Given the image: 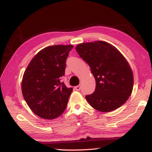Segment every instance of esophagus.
<instances>
[{
	"instance_id": "1",
	"label": "esophagus",
	"mask_w": 152,
	"mask_h": 152,
	"mask_svg": "<svg viewBox=\"0 0 152 152\" xmlns=\"http://www.w3.org/2000/svg\"><path fill=\"white\" fill-rule=\"evenodd\" d=\"M74 88H75V89L76 90V91H80V89H81V86H80V85H78V86H76L74 87Z\"/></svg>"
}]
</instances>
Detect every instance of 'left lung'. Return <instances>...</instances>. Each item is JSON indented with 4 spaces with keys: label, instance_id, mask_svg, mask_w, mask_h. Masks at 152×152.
Returning a JSON list of instances; mask_svg holds the SVG:
<instances>
[{
    "label": "left lung",
    "instance_id": "left-lung-1",
    "mask_svg": "<svg viewBox=\"0 0 152 152\" xmlns=\"http://www.w3.org/2000/svg\"><path fill=\"white\" fill-rule=\"evenodd\" d=\"M77 52L88 64L96 80L93 93L86 99L97 110L110 112L127 101L133 86V75L129 64L120 51L101 41L80 43Z\"/></svg>",
    "mask_w": 152,
    "mask_h": 152
}]
</instances>
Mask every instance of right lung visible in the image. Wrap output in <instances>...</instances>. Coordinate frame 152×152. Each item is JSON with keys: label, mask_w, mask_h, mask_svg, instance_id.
<instances>
[{"label": "right lung", "mask_w": 152, "mask_h": 152, "mask_svg": "<svg viewBox=\"0 0 152 152\" xmlns=\"http://www.w3.org/2000/svg\"><path fill=\"white\" fill-rule=\"evenodd\" d=\"M73 45L46 47L31 60L23 76V96L31 110L41 118L53 119L62 114L72 88L61 82Z\"/></svg>", "instance_id": "right-lung-1"}]
</instances>
